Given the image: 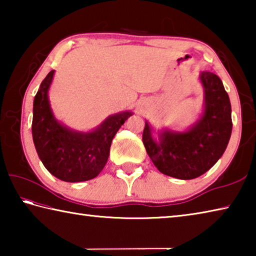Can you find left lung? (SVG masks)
Masks as SVG:
<instances>
[{"mask_svg": "<svg viewBox=\"0 0 256 256\" xmlns=\"http://www.w3.org/2000/svg\"><path fill=\"white\" fill-rule=\"evenodd\" d=\"M200 79L204 86L206 110L192 128L183 133L164 131L156 142L146 122L142 134L154 166L175 178L193 180L204 174L224 154L232 136V106L222 81L209 71H203Z\"/></svg>", "mask_w": 256, "mask_h": 256, "instance_id": "obj_1", "label": "left lung"}]
</instances>
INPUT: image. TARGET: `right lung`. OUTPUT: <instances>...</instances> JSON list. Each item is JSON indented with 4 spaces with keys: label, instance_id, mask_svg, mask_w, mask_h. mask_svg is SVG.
<instances>
[{
    "label": "right lung",
    "instance_id": "obj_1",
    "mask_svg": "<svg viewBox=\"0 0 256 256\" xmlns=\"http://www.w3.org/2000/svg\"><path fill=\"white\" fill-rule=\"evenodd\" d=\"M53 76L54 71L46 76L34 99L32 130L37 154L46 170L60 180H92L105 167L112 138L132 112L110 116L92 132L71 131L60 125L50 110L47 92Z\"/></svg>",
    "mask_w": 256,
    "mask_h": 256
}]
</instances>
